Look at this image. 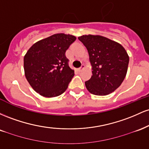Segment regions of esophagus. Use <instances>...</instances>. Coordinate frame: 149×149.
I'll return each instance as SVG.
<instances>
[{"instance_id": "esophagus-1", "label": "esophagus", "mask_w": 149, "mask_h": 149, "mask_svg": "<svg viewBox=\"0 0 149 149\" xmlns=\"http://www.w3.org/2000/svg\"><path fill=\"white\" fill-rule=\"evenodd\" d=\"M84 68H85V65L84 64H82V66H80L79 69H78V71H81L82 70L84 69Z\"/></svg>"}]
</instances>
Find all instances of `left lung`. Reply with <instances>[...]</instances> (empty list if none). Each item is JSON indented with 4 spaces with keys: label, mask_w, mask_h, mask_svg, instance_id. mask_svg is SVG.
I'll return each instance as SVG.
<instances>
[{
    "label": "left lung",
    "mask_w": 149,
    "mask_h": 149,
    "mask_svg": "<svg viewBox=\"0 0 149 149\" xmlns=\"http://www.w3.org/2000/svg\"><path fill=\"white\" fill-rule=\"evenodd\" d=\"M85 46L92 66V76L85 83L95 95H109L123 83L127 74L129 56L120 44L99 35L78 37Z\"/></svg>",
    "instance_id": "obj_1"
}]
</instances>
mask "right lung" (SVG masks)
<instances>
[{
    "label": "right lung",
    "mask_w": 149,
    "mask_h": 149,
    "mask_svg": "<svg viewBox=\"0 0 149 149\" xmlns=\"http://www.w3.org/2000/svg\"><path fill=\"white\" fill-rule=\"evenodd\" d=\"M76 38L56 33L34 43L24 57L26 80L32 88L45 97H54L66 91L74 76L65 52Z\"/></svg>",
    "instance_id": "obj_1"
}]
</instances>
